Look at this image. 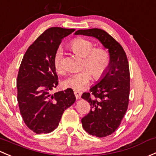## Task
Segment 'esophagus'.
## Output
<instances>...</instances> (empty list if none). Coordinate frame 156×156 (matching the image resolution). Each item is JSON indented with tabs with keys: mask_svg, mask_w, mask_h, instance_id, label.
Returning <instances> with one entry per match:
<instances>
[{
	"mask_svg": "<svg viewBox=\"0 0 156 156\" xmlns=\"http://www.w3.org/2000/svg\"><path fill=\"white\" fill-rule=\"evenodd\" d=\"M74 93H75V97H76L77 99H81V92L75 90V91H74Z\"/></svg>",
	"mask_w": 156,
	"mask_h": 156,
	"instance_id": "esophagus-1",
	"label": "esophagus"
}]
</instances>
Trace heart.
I'll return each mask as SVG.
<instances>
[{"instance_id":"b5f03b06","label":"heart","mask_w":156,"mask_h":156,"mask_svg":"<svg viewBox=\"0 0 156 156\" xmlns=\"http://www.w3.org/2000/svg\"><path fill=\"white\" fill-rule=\"evenodd\" d=\"M70 48L75 54L83 57V66L87 69H83L69 75L63 81L64 87L71 88L76 91L81 90L89 84L91 75L95 79H99L107 73L110 66V56L104 49L95 48L91 42L82 38L74 39L70 44ZM53 64L57 73H65L61 48H58L55 51Z\"/></svg>"}]
</instances>
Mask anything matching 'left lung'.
<instances>
[{
    "label": "left lung",
    "mask_w": 156,
    "mask_h": 156,
    "mask_svg": "<svg viewBox=\"0 0 156 156\" xmlns=\"http://www.w3.org/2000/svg\"><path fill=\"white\" fill-rule=\"evenodd\" d=\"M75 35L97 39L108 49L110 66L107 73L81 98L90 105V111L81 119L87 133L99 137H106L120 125L129 105L130 75L129 62L123 48L111 36L98 28L78 30Z\"/></svg>",
    "instance_id": "left-lung-1"
}]
</instances>
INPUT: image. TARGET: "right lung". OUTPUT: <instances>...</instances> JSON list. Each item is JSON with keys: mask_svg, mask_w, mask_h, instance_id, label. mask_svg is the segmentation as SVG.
I'll return each instance as SVG.
<instances>
[{"mask_svg": "<svg viewBox=\"0 0 156 156\" xmlns=\"http://www.w3.org/2000/svg\"><path fill=\"white\" fill-rule=\"evenodd\" d=\"M75 30L48 28L34 41L23 57L17 78V99L24 122L37 134L55 130L65 110L76 99L71 88L51 93L58 84L54 55L62 39Z\"/></svg>", "mask_w": 156, "mask_h": 156, "instance_id": "right-lung-1", "label": "right lung"}]
</instances>
